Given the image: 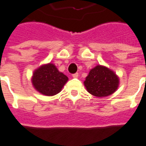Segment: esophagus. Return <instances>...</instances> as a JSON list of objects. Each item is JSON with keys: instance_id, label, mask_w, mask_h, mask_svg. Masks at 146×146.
Returning a JSON list of instances; mask_svg holds the SVG:
<instances>
[{"instance_id": "esophagus-1", "label": "esophagus", "mask_w": 146, "mask_h": 146, "mask_svg": "<svg viewBox=\"0 0 146 146\" xmlns=\"http://www.w3.org/2000/svg\"><path fill=\"white\" fill-rule=\"evenodd\" d=\"M78 76H79V74H78V73H77L73 74V78H77V77H78Z\"/></svg>"}]
</instances>
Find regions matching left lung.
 Returning a JSON list of instances; mask_svg holds the SVG:
<instances>
[{
  "instance_id": "obj_1",
  "label": "left lung",
  "mask_w": 146,
  "mask_h": 146,
  "mask_svg": "<svg viewBox=\"0 0 146 146\" xmlns=\"http://www.w3.org/2000/svg\"><path fill=\"white\" fill-rule=\"evenodd\" d=\"M84 84L91 95L102 98L116 92L119 87V78L108 67L97 65L90 70Z\"/></svg>"
}]
</instances>
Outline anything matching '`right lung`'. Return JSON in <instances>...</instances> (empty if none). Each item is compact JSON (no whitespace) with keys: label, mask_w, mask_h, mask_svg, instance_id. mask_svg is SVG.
<instances>
[{"label":"right lung","mask_w":146,"mask_h":146,"mask_svg":"<svg viewBox=\"0 0 146 146\" xmlns=\"http://www.w3.org/2000/svg\"><path fill=\"white\" fill-rule=\"evenodd\" d=\"M68 80V77L58 71L54 64L49 62L33 71L31 82L39 93L46 96H53L62 91Z\"/></svg>","instance_id":"obj_1"}]
</instances>
